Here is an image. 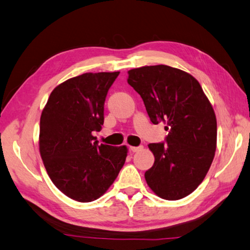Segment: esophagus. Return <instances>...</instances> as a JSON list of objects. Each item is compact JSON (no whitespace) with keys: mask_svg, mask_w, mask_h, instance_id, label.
Returning <instances> with one entry per match:
<instances>
[{"mask_svg":"<svg viewBox=\"0 0 250 250\" xmlns=\"http://www.w3.org/2000/svg\"><path fill=\"white\" fill-rule=\"evenodd\" d=\"M142 148V146H139V147H135V146H130V150L131 151H133V153H136V151H139V150H141Z\"/></svg>","mask_w":250,"mask_h":250,"instance_id":"obj_1","label":"esophagus"}]
</instances>
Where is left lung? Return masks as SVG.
I'll return each instance as SVG.
<instances>
[{
	"instance_id": "left-lung-1",
	"label": "left lung",
	"mask_w": 250,
	"mask_h": 250,
	"mask_svg": "<svg viewBox=\"0 0 250 250\" xmlns=\"http://www.w3.org/2000/svg\"><path fill=\"white\" fill-rule=\"evenodd\" d=\"M128 83L141 95L154 125L163 122L167 143H151L155 163L145 172L158 197L178 200L203 182L216 154L217 118L195 78L166 65L128 71Z\"/></svg>"
}]
</instances>
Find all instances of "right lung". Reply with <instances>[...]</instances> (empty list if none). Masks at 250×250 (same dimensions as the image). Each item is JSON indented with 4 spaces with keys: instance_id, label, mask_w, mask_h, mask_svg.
I'll return each mask as SVG.
<instances>
[{
    "instance_id": "1",
    "label": "right lung",
    "mask_w": 250,
    "mask_h": 250,
    "mask_svg": "<svg viewBox=\"0 0 250 250\" xmlns=\"http://www.w3.org/2000/svg\"><path fill=\"white\" fill-rule=\"evenodd\" d=\"M116 72H86L58 84L40 119L39 149L48 177L80 203L104 195L128 156L126 146L97 144L93 131L104 124V104Z\"/></svg>"
}]
</instances>
